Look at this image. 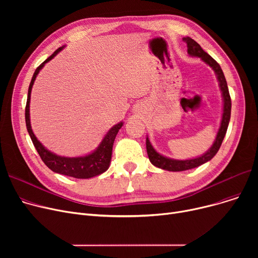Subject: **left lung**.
<instances>
[{"instance_id": "8db88e82", "label": "left lung", "mask_w": 258, "mask_h": 258, "mask_svg": "<svg viewBox=\"0 0 258 258\" xmlns=\"http://www.w3.org/2000/svg\"><path fill=\"white\" fill-rule=\"evenodd\" d=\"M184 42L187 44V53L192 57H200L206 64L212 68L216 75V79L219 81V86L222 92V97H223V115L221 120V125L219 128L218 134H216L215 140L209 150L197 158L191 159H186V160H177V159H171L166 156H163L159 154L154 146L152 145L150 139L146 137V151L148 155V159H150L151 163L155 165L156 167H159L161 169L168 170V171H184L191 168H196L202 164L206 163V162L210 161L216 153L219 152L220 147L222 145V142L224 140V137L226 135L230 116H231V98H230L229 90L227 86V81L225 78V75L223 73V70L221 66L216 62L207 52H205L201 48V46L190 37H184Z\"/></svg>"}]
</instances>
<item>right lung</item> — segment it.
<instances>
[{
    "label": "right lung",
    "mask_w": 258,
    "mask_h": 258,
    "mask_svg": "<svg viewBox=\"0 0 258 258\" xmlns=\"http://www.w3.org/2000/svg\"><path fill=\"white\" fill-rule=\"evenodd\" d=\"M63 48L64 46L58 48L42 64H39L36 68L28 89V97H27L26 110H25L26 126L38 155L40 156V158H42L44 163L52 171L63 174V175H69V177H73L75 179H90L103 173L108 169V167H110L113 144L119 130L122 127V125H123V122L121 121L119 123L115 124L113 127H111L110 131L105 134V136L103 137L99 145L95 148L92 153L87 154L85 156H79V157H62L52 153L37 140L31 128L30 97H31V91H32L35 78L38 75L39 71L43 69L44 66L48 61H50L52 58L55 57Z\"/></svg>",
    "instance_id": "add662e5"
}]
</instances>
